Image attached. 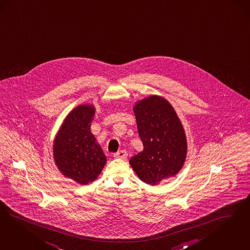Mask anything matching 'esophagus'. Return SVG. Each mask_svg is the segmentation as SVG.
Segmentation results:
<instances>
[{"label": "esophagus", "mask_w": 250, "mask_h": 250, "mask_svg": "<svg viewBox=\"0 0 250 250\" xmlns=\"http://www.w3.org/2000/svg\"><path fill=\"white\" fill-rule=\"evenodd\" d=\"M114 157L124 159V158L127 157V152H126L125 150H121V151H119V152H117V153L114 154Z\"/></svg>", "instance_id": "1"}]
</instances>
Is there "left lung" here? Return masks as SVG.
Segmentation results:
<instances>
[{
    "label": "left lung",
    "mask_w": 250,
    "mask_h": 250,
    "mask_svg": "<svg viewBox=\"0 0 250 250\" xmlns=\"http://www.w3.org/2000/svg\"><path fill=\"white\" fill-rule=\"evenodd\" d=\"M143 152L129 159V164L146 184L156 185L174 176L184 166L187 153L185 129L171 104L153 95L134 105Z\"/></svg>",
    "instance_id": "8db88e82"
}]
</instances>
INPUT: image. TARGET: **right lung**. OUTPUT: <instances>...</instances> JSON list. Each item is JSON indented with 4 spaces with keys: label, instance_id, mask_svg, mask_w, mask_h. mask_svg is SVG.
<instances>
[{
    "label": "right lung",
    "instance_id": "1",
    "mask_svg": "<svg viewBox=\"0 0 250 250\" xmlns=\"http://www.w3.org/2000/svg\"><path fill=\"white\" fill-rule=\"evenodd\" d=\"M94 113L93 105L77 106L65 118L54 143L56 166L80 185L93 182L106 163L102 148L91 132Z\"/></svg>",
    "mask_w": 250,
    "mask_h": 250
}]
</instances>
